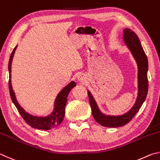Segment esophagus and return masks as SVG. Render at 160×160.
<instances>
[{"label":"esophagus","mask_w":160,"mask_h":160,"mask_svg":"<svg viewBox=\"0 0 160 160\" xmlns=\"http://www.w3.org/2000/svg\"><path fill=\"white\" fill-rule=\"evenodd\" d=\"M78 80L79 81V82H84V81L86 80L84 75H83V74H79V75H78Z\"/></svg>","instance_id":"obj_1"}]
</instances>
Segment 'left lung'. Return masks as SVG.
Instances as JSON below:
<instances>
[{
  "label": "left lung",
  "instance_id": "left-lung-1",
  "mask_svg": "<svg viewBox=\"0 0 160 160\" xmlns=\"http://www.w3.org/2000/svg\"><path fill=\"white\" fill-rule=\"evenodd\" d=\"M124 41L128 49L131 50L134 58L138 64V94L135 105L133 108L121 116H106L102 114L99 110L94 98L92 96L90 91H88L89 103L92 109V114L94 119L100 125L105 127H119L128 124L136 114L138 112L140 108L146 98L148 91V58L145 55L141 42L138 36L132 30L125 29L124 30Z\"/></svg>",
  "mask_w": 160,
  "mask_h": 160
}]
</instances>
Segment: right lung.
I'll return each instance as SVG.
<instances>
[{"instance_id":"right-lung-1","label":"right lung","mask_w":160,"mask_h":160,"mask_svg":"<svg viewBox=\"0 0 160 160\" xmlns=\"http://www.w3.org/2000/svg\"><path fill=\"white\" fill-rule=\"evenodd\" d=\"M17 48L15 46V48L13 49L12 53H11L9 63H8V70H9V91L10 95L13 102L14 105L18 109L19 114H21L22 118L26 122L30 127L35 128H38V129L42 130H49L51 128L57 127L62 122L64 117V113H65V105L67 100V96H68L69 93L72 90V88H74L76 86V83L74 82H70L68 85L66 86L62 90L60 93L58 95L57 98L55 99V108L51 114L47 117H34L31 115V114L27 113L20 105H19L16 100L15 96V93L12 90V85H11V64H12V60L13 58L15 51Z\"/></svg>"}]
</instances>
